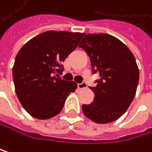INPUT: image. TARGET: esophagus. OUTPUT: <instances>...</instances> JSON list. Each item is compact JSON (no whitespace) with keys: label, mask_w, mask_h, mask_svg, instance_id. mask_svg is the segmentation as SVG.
Segmentation results:
<instances>
[{"label":"esophagus","mask_w":152,"mask_h":152,"mask_svg":"<svg viewBox=\"0 0 152 152\" xmlns=\"http://www.w3.org/2000/svg\"><path fill=\"white\" fill-rule=\"evenodd\" d=\"M77 87H78V89H80V90H82V89H86V88H87V85L86 84V83H81V84H78L77 85Z\"/></svg>","instance_id":"1"}]
</instances>
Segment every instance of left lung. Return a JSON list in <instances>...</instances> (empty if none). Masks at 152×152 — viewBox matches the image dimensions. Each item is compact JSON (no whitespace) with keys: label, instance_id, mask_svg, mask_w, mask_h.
<instances>
[{"label":"left lung","instance_id":"obj_1","mask_svg":"<svg viewBox=\"0 0 152 152\" xmlns=\"http://www.w3.org/2000/svg\"><path fill=\"white\" fill-rule=\"evenodd\" d=\"M79 47L88 54L94 73L100 75L97 86L90 87L94 101L82 106L83 113L97 124L113 122L126 111L134 98L139 82L135 58L120 40L103 33L85 35Z\"/></svg>","mask_w":152,"mask_h":152}]
</instances>
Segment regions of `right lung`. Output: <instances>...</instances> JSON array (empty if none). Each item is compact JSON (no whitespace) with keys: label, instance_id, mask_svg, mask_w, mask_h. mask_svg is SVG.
Returning a JSON list of instances; mask_svg holds the SVG:
<instances>
[{"label":"right lung","instance_id":"right-lung-1","mask_svg":"<svg viewBox=\"0 0 152 152\" xmlns=\"http://www.w3.org/2000/svg\"><path fill=\"white\" fill-rule=\"evenodd\" d=\"M84 33L46 31L29 40L18 52L12 75L17 96L26 111L37 119H49L63 109L75 91L74 81L58 78L63 62L77 47Z\"/></svg>","mask_w":152,"mask_h":152}]
</instances>
